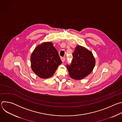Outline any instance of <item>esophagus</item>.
I'll return each instance as SVG.
<instances>
[{
	"mask_svg": "<svg viewBox=\"0 0 122 122\" xmlns=\"http://www.w3.org/2000/svg\"><path fill=\"white\" fill-rule=\"evenodd\" d=\"M61 60H62V61L63 62H64L65 61V57H61Z\"/></svg>",
	"mask_w": 122,
	"mask_h": 122,
	"instance_id": "34e87169",
	"label": "esophagus"
}]
</instances>
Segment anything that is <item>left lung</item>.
Returning a JSON list of instances; mask_svg holds the SVG:
<instances>
[{
	"label": "left lung",
	"mask_w": 122,
	"mask_h": 122,
	"mask_svg": "<svg viewBox=\"0 0 122 122\" xmlns=\"http://www.w3.org/2000/svg\"><path fill=\"white\" fill-rule=\"evenodd\" d=\"M72 55L71 64L66 65L69 75L73 79L81 80L92 72L95 58L91 51L80 45L76 46Z\"/></svg>",
	"instance_id": "1"
}]
</instances>
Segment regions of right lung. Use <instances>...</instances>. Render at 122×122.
<instances>
[{
  "label": "right lung",
  "mask_w": 122,
  "mask_h": 122,
  "mask_svg": "<svg viewBox=\"0 0 122 122\" xmlns=\"http://www.w3.org/2000/svg\"><path fill=\"white\" fill-rule=\"evenodd\" d=\"M33 71L42 79L53 76L62 61L58 51L51 42H45L38 45L30 57Z\"/></svg>",
  "instance_id": "obj_1"
}]
</instances>
